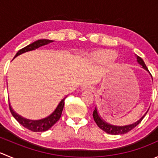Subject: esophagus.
Instances as JSON below:
<instances>
[{
  "mask_svg": "<svg viewBox=\"0 0 158 158\" xmlns=\"http://www.w3.org/2000/svg\"><path fill=\"white\" fill-rule=\"evenodd\" d=\"M83 91H92V88L91 86H88V85H85V86H83L82 88Z\"/></svg>",
  "mask_w": 158,
  "mask_h": 158,
  "instance_id": "obj_1",
  "label": "esophagus"
}]
</instances>
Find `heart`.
I'll return each mask as SVG.
<instances>
[{
  "label": "heart",
  "mask_w": 158,
  "mask_h": 158,
  "mask_svg": "<svg viewBox=\"0 0 158 158\" xmlns=\"http://www.w3.org/2000/svg\"><path fill=\"white\" fill-rule=\"evenodd\" d=\"M89 57L92 63L98 65H108L115 60L117 53L112 50H102L93 52Z\"/></svg>",
  "instance_id": "b5f03b06"
}]
</instances>
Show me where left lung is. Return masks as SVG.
<instances>
[{"label": "left lung", "mask_w": 158, "mask_h": 158, "mask_svg": "<svg viewBox=\"0 0 158 158\" xmlns=\"http://www.w3.org/2000/svg\"><path fill=\"white\" fill-rule=\"evenodd\" d=\"M135 56H136L137 62L138 63V64L141 65V66H142L143 69H145L146 71L149 73V70H148L147 66H146L144 60H143L140 56H137L136 54H135ZM150 74H151V73H150ZM148 109L147 110V111H146V112L143 114L142 117H141V118L138 119V121H136V122H134V123L130 124V125H123V126H120V125H112V124L108 123L107 122H106V121H105L104 119L101 117V115L99 114V112H98L97 107H95L92 115H93V118H94V120H95V123L97 124V125H98V126L102 130L104 131L105 132H106V133H108V134H110V135H123V134L127 133V132L130 131L131 130H132L134 128H135V127H136L137 125H138V124H139L140 122L142 121V119L144 118V116H145L146 114H147V112L148 111Z\"/></svg>", "instance_id": "obj_1"}]
</instances>
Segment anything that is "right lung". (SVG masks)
<instances>
[{
	"label": "right lung",
	"mask_w": 158,
	"mask_h": 158,
	"mask_svg": "<svg viewBox=\"0 0 158 158\" xmlns=\"http://www.w3.org/2000/svg\"><path fill=\"white\" fill-rule=\"evenodd\" d=\"M52 42H53V40H50L47 39L38 40L35 41V42L32 43V44H30L28 46H27V47H25L24 48L20 49V50L17 52V54L15 55L14 58L18 56L20 54L24 53V52H29V51L34 50V49L39 48V47H43V46L47 45V44H50V43ZM66 98V96L64 97V98L59 102L58 106H56L55 110H54L49 115L44 118L39 119V120H31V119L23 118V116L17 114V113L12 109V107H11L10 101H9V107H10V111L11 114L14 116V118H15L20 125H23L24 128L29 129V130L34 132H42L49 130V129L54 124L56 123L57 121L60 118L62 114V111H63V107H64L65 98Z\"/></svg>",
	"instance_id": "add662e5"
}]
</instances>
